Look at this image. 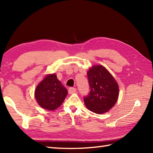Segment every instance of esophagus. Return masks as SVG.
<instances>
[{
  "label": "esophagus",
  "mask_w": 153,
  "mask_h": 153,
  "mask_svg": "<svg viewBox=\"0 0 153 153\" xmlns=\"http://www.w3.org/2000/svg\"><path fill=\"white\" fill-rule=\"evenodd\" d=\"M76 89L74 88V87H70V88L68 89V93L70 94H73L74 93H76Z\"/></svg>",
  "instance_id": "1"
}]
</instances>
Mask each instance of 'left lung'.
Listing matches in <instances>:
<instances>
[{
  "label": "left lung",
  "mask_w": 153,
  "mask_h": 153,
  "mask_svg": "<svg viewBox=\"0 0 153 153\" xmlns=\"http://www.w3.org/2000/svg\"><path fill=\"white\" fill-rule=\"evenodd\" d=\"M90 91L83 97L86 107L97 114H103L114 106L118 97V85L102 66H94L87 72Z\"/></svg>",
  "instance_id": "obj_1"
}]
</instances>
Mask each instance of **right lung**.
<instances>
[{"mask_svg": "<svg viewBox=\"0 0 153 153\" xmlns=\"http://www.w3.org/2000/svg\"><path fill=\"white\" fill-rule=\"evenodd\" d=\"M67 93V89L54 74L48 75L37 86L35 97L42 108L53 110L62 105Z\"/></svg>", "mask_w": 153, "mask_h": 153, "instance_id": "add662e5", "label": "right lung"}]
</instances>
